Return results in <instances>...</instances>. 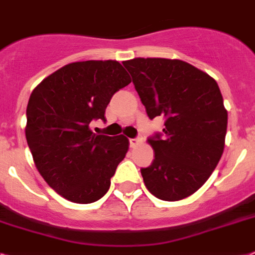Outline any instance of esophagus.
Returning <instances> with one entry per match:
<instances>
[{
	"label": "esophagus",
	"mask_w": 255,
	"mask_h": 255,
	"mask_svg": "<svg viewBox=\"0 0 255 255\" xmlns=\"http://www.w3.org/2000/svg\"><path fill=\"white\" fill-rule=\"evenodd\" d=\"M129 143H130V147H131V148H135L138 144H140V143H142V139H140V138H130Z\"/></svg>",
	"instance_id": "esophagus-1"
}]
</instances>
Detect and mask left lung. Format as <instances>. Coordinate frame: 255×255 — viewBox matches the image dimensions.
<instances>
[{
  "instance_id": "obj_1",
  "label": "left lung",
  "mask_w": 255,
  "mask_h": 255,
  "mask_svg": "<svg viewBox=\"0 0 255 255\" xmlns=\"http://www.w3.org/2000/svg\"><path fill=\"white\" fill-rule=\"evenodd\" d=\"M132 83L153 120L164 117L163 132L148 138L155 151L143 181L161 201H180L211 176L224 151L228 113L214 78L181 60L124 61Z\"/></svg>"
}]
</instances>
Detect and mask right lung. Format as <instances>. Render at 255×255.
Segmentation results:
<instances>
[{
  "instance_id": "obj_1",
  "label": "right lung",
  "mask_w": 255,
  "mask_h": 255,
  "mask_svg": "<svg viewBox=\"0 0 255 255\" xmlns=\"http://www.w3.org/2000/svg\"><path fill=\"white\" fill-rule=\"evenodd\" d=\"M131 82L117 61H82L61 67L32 91L26 139L39 173L74 203L104 197L117 165L129 150L124 135L95 134L116 92Z\"/></svg>"
}]
</instances>
